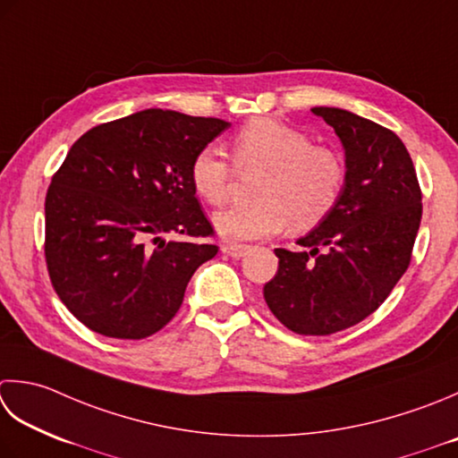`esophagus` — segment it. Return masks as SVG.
<instances>
[{
    "label": "esophagus",
    "mask_w": 458,
    "mask_h": 458,
    "mask_svg": "<svg viewBox=\"0 0 458 458\" xmlns=\"http://www.w3.org/2000/svg\"><path fill=\"white\" fill-rule=\"evenodd\" d=\"M220 250H222V254H226L230 258H242L248 252V246H244V244H222Z\"/></svg>",
    "instance_id": "34e87169"
}]
</instances>
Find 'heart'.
<instances>
[{
  "label": "heart",
  "mask_w": 458,
  "mask_h": 458,
  "mask_svg": "<svg viewBox=\"0 0 458 458\" xmlns=\"http://www.w3.org/2000/svg\"><path fill=\"white\" fill-rule=\"evenodd\" d=\"M240 173L262 168L250 204L232 206L214 216L224 238L272 236L290 222L293 232L319 226L342 199L345 165L334 148L311 145L306 132L270 116H256L230 139ZM236 173L216 148L204 147L191 163V182L204 202L222 206L234 191Z\"/></svg>",
  "instance_id": "b5f03b06"
}]
</instances>
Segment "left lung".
Masks as SVG:
<instances>
[{
    "instance_id": "left-lung-1",
    "label": "left lung",
    "mask_w": 458,
    "mask_h": 458,
    "mask_svg": "<svg viewBox=\"0 0 458 458\" xmlns=\"http://www.w3.org/2000/svg\"><path fill=\"white\" fill-rule=\"evenodd\" d=\"M311 111L344 142L345 186L300 250H274L280 262L264 300L293 334L331 335L371 316L407 272L423 194L395 132L334 106Z\"/></svg>"
}]
</instances>
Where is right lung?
Instances as JSON below:
<instances>
[{
    "label": "right lung",
    "mask_w": 458,
    "mask_h": 458,
    "mask_svg": "<svg viewBox=\"0 0 458 458\" xmlns=\"http://www.w3.org/2000/svg\"><path fill=\"white\" fill-rule=\"evenodd\" d=\"M228 127L147 109L97 124L69 148L45 196V262L81 324L106 337L145 339L176 316L196 267L218 254L204 240L214 228L191 163Z\"/></svg>",
    "instance_id": "add662e5"
}]
</instances>
